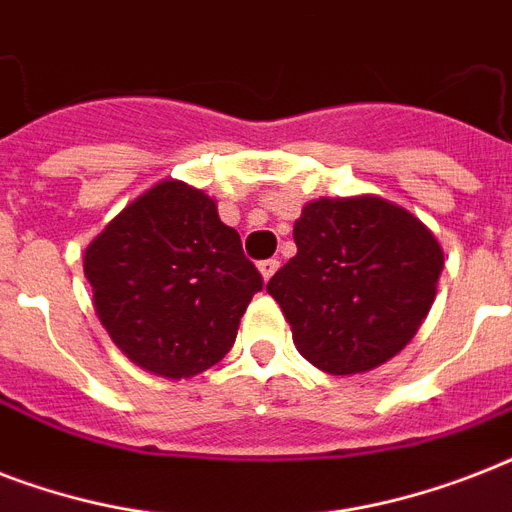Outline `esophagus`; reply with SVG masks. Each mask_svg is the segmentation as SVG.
I'll list each match as a JSON object with an SVG mask.
<instances>
[{
	"instance_id": "34e87169",
	"label": "esophagus",
	"mask_w": 512,
	"mask_h": 512,
	"mask_svg": "<svg viewBox=\"0 0 512 512\" xmlns=\"http://www.w3.org/2000/svg\"><path fill=\"white\" fill-rule=\"evenodd\" d=\"M257 268H260V273H263V279L268 281L273 273L279 271V260H276V257H271V260H263V263L257 265Z\"/></svg>"
}]
</instances>
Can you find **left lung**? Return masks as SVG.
Here are the masks:
<instances>
[{"instance_id":"8db88e82","label":"left lung","mask_w":512,"mask_h":512,"mask_svg":"<svg viewBox=\"0 0 512 512\" xmlns=\"http://www.w3.org/2000/svg\"><path fill=\"white\" fill-rule=\"evenodd\" d=\"M295 244L268 292L321 372H369L417 335L444 271L420 217L380 196L316 199L297 217Z\"/></svg>"}]
</instances>
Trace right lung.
Returning <instances> with one entry per match:
<instances>
[{"mask_svg": "<svg viewBox=\"0 0 512 512\" xmlns=\"http://www.w3.org/2000/svg\"><path fill=\"white\" fill-rule=\"evenodd\" d=\"M84 276L116 348L167 380L215 366L263 289L215 199L183 180L127 204L84 249Z\"/></svg>", "mask_w": 512, "mask_h": 512, "instance_id": "right-lung-1", "label": "right lung"}]
</instances>
